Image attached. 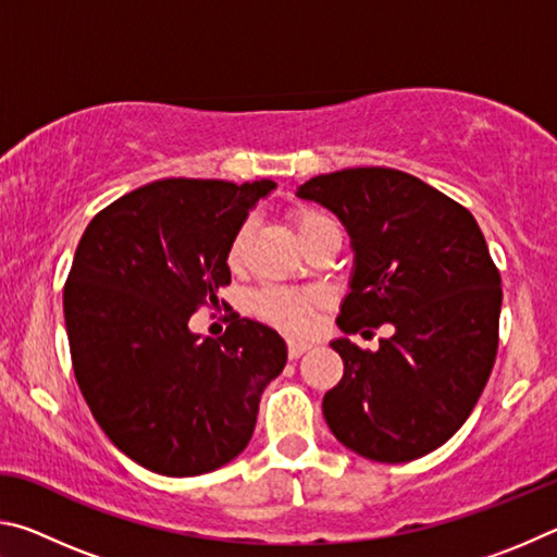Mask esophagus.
Instances as JSON below:
<instances>
[{"mask_svg":"<svg viewBox=\"0 0 557 557\" xmlns=\"http://www.w3.org/2000/svg\"><path fill=\"white\" fill-rule=\"evenodd\" d=\"M309 348H312V344H309V342H299V338H289V342H287L289 358H299L301 354H307Z\"/></svg>","mask_w":557,"mask_h":557,"instance_id":"34e87169","label":"esophagus"}]
</instances>
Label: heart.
<instances>
[{
  "label": "heart",
  "mask_w": 557,
  "mask_h": 557,
  "mask_svg": "<svg viewBox=\"0 0 557 557\" xmlns=\"http://www.w3.org/2000/svg\"><path fill=\"white\" fill-rule=\"evenodd\" d=\"M292 223H295V231L301 243L312 238V235L322 228H338L332 215H326L317 209H305V206L292 211ZM248 233H250V225L243 223L231 238L228 256H225L228 258L231 268H238L243 262L245 245H248ZM322 305H324V295L314 289L265 287L252 297V309H256V314L287 334H307L309 329L314 326L317 312Z\"/></svg>",
  "instance_id": "obj_1"
}]
</instances>
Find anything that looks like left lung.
<instances>
[{
    "mask_svg": "<svg viewBox=\"0 0 557 557\" xmlns=\"http://www.w3.org/2000/svg\"><path fill=\"white\" fill-rule=\"evenodd\" d=\"M299 199L332 211L354 272L336 324H391L379 351L334 338L344 375L324 395L329 430L356 455L410 461L455 435L492 375L502 275L474 215L418 176L385 166L319 174Z\"/></svg>",
    "mask_w": 557,
    "mask_h": 557,
    "instance_id": "left-lung-1",
    "label": "left lung"
}]
</instances>
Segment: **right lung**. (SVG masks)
<instances>
[{"mask_svg":"<svg viewBox=\"0 0 557 557\" xmlns=\"http://www.w3.org/2000/svg\"><path fill=\"white\" fill-rule=\"evenodd\" d=\"M270 178H162L88 223L63 289L75 381L120 451L164 476H199L248 447L260 395L287 363L275 329L231 314L188 329L231 285L228 245Z\"/></svg>","mask_w":557,"mask_h":557,"instance_id":"right-lung-1","label":"right lung"}]
</instances>
